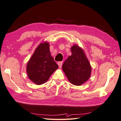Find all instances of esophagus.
Listing matches in <instances>:
<instances>
[{
    "instance_id": "34e87169",
    "label": "esophagus",
    "mask_w": 121,
    "mask_h": 121,
    "mask_svg": "<svg viewBox=\"0 0 121 121\" xmlns=\"http://www.w3.org/2000/svg\"><path fill=\"white\" fill-rule=\"evenodd\" d=\"M62 64H63V61H58L57 63V64L58 65V66L60 68H61V66H62Z\"/></svg>"
}]
</instances>
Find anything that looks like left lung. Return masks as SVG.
Instances as JSON below:
<instances>
[{
    "instance_id": "1",
    "label": "left lung",
    "mask_w": 121,
    "mask_h": 121,
    "mask_svg": "<svg viewBox=\"0 0 121 121\" xmlns=\"http://www.w3.org/2000/svg\"><path fill=\"white\" fill-rule=\"evenodd\" d=\"M72 55L62 66L63 70L70 83L79 86L90 78L92 67L84 51L77 45L71 47Z\"/></svg>"
}]
</instances>
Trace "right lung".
Returning <instances> with one entry per match:
<instances>
[{"label":"right lung","mask_w":121,"mask_h":121,"mask_svg":"<svg viewBox=\"0 0 121 121\" xmlns=\"http://www.w3.org/2000/svg\"><path fill=\"white\" fill-rule=\"evenodd\" d=\"M58 68L51 54L49 43L44 42L38 45L29 59L26 71L30 80L39 85L46 83Z\"/></svg>","instance_id":"obj_1"}]
</instances>
